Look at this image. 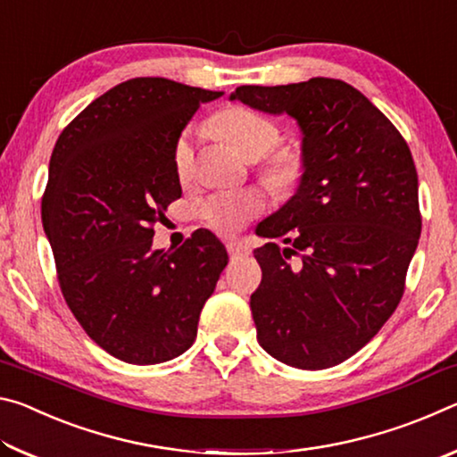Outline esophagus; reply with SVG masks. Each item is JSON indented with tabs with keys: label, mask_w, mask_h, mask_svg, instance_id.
Here are the masks:
<instances>
[{
	"label": "esophagus",
	"mask_w": 457,
	"mask_h": 457,
	"mask_svg": "<svg viewBox=\"0 0 457 457\" xmlns=\"http://www.w3.org/2000/svg\"><path fill=\"white\" fill-rule=\"evenodd\" d=\"M228 247V253L231 258H244V256H250L252 253V247L247 242H242V239H231V242L226 244Z\"/></svg>",
	"instance_id": "34e87169"
}]
</instances>
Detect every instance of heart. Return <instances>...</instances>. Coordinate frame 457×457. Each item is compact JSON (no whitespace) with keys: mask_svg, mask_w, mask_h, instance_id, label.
I'll return each mask as SVG.
<instances>
[{"mask_svg":"<svg viewBox=\"0 0 457 457\" xmlns=\"http://www.w3.org/2000/svg\"><path fill=\"white\" fill-rule=\"evenodd\" d=\"M212 133L228 141L244 154L256 161L258 171L270 187L286 191L300 181L304 171L303 153L294 146H274L280 143V129L274 120L244 106H231L215 114L210 122ZM175 173L181 181H187L195 169V149H193L191 130L177 138L173 149ZM266 210V197L260 189L218 191L195 204V215L220 234H236L245 223L256 220Z\"/></svg>","mask_w":457,"mask_h":457,"instance_id":"obj_1","label":"heart"}]
</instances>
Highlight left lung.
I'll use <instances>...</instances> for the list:
<instances>
[{
    "label": "left lung",
    "instance_id": "8db88e82",
    "mask_svg": "<svg viewBox=\"0 0 457 457\" xmlns=\"http://www.w3.org/2000/svg\"><path fill=\"white\" fill-rule=\"evenodd\" d=\"M229 98L290 114L303 130L298 189L256 229L286 244L253 250L262 268L250 298L258 340L290 367H335L381 330L403 296L421 234L411 151L343 80L237 87Z\"/></svg>",
    "mask_w": 457,
    "mask_h": 457
}]
</instances>
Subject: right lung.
<instances>
[{
  "label": "right lung",
  "instance_id": "right-lung-1",
  "mask_svg": "<svg viewBox=\"0 0 457 457\" xmlns=\"http://www.w3.org/2000/svg\"><path fill=\"white\" fill-rule=\"evenodd\" d=\"M221 95L167 79L127 80L92 100L52 151L42 223L60 290L100 349L130 365L189 349L228 266L207 229L177 250H153V226L181 197L177 138Z\"/></svg>",
  "mask_w": 457,
  "mask_h": 457
}]
</instances>
